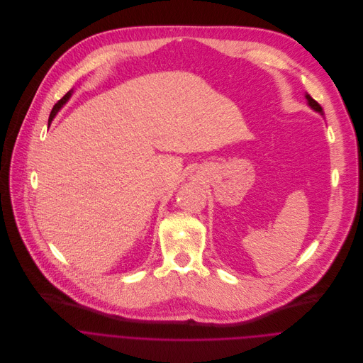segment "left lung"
Returning <instances> with one entry per match:
<instances>
[{
    "mask_svg": "<svg viewBox=\"0 0 363 363\" xmlns=\"http://www.w3.org/2000/svg\"><path fill=\"white\" fill-rule=\"evenodd\" d=\"M306 100H308V104H309L315 111H318V113H320V114L323 116V110H322V107H320V104H319L318 101H315L309 94H306Z\"/></svg>",
    "mask_w": 363,
    "mask_h": 363,
    "instance_id": "8db88e82",
    "label": "left lung"
}]
</instances>
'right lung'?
I'll return each mask as SVG.
<instances>
[{"instance_id": "obj_1", "label": "right lung", "mask_w": 363, "mask_h": 363, "mask_svg": "<svg viewBox=\"0 0 363 363\" xmlns=\"http://www.w3.org/2000/svg\"><path fill=\"white\" fill-rule=\"evenodd\" d=\"M71 93H72V90H69L61 100H58V101L54 104V107H52V110H51V114H50V118H48V123H51V120H52L54 116L58 113V110L68 101V99L71 97Z\"/></svg>"}]
</instances>
